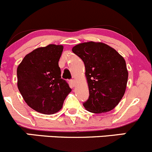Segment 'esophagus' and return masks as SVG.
<instances>
[{"mask_svg": "<svg viewBox=\"0 0 152 152\" xmlns=\"http://www.w3.org/2000/svg\"><path fill=\"white\" fill-rule=\"evenodd\" d=\"M69 83H70L71 86H72V87H75V85H76V81H75V80H71L70 81H69Z\"/></svg>", "mask_w": 152, "mask_h": 152, "instance_id": "obj_1", "label": "esophagus"}]
</instances>
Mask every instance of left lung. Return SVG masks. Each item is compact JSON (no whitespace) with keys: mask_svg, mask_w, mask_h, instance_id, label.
<instances>
[{"mask_svg":"<svg viewBox=\"0 0 152 152\" xmlns=\"http://www.w3.org/2000/svg\"><path fill=\"white\" fill-rule=\"evenodd\" d=\"M85 65L89 99L85 109L94 113L109 112L122 99L128 82L125 60L110 46L102 42L80 43L72 48Z\"/></svg>","mask_w":152,"mask_h":152,"instance_id":"1","label":"left lung"}]
</instances>
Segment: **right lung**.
Returning <instances> with one entry per match:
<instances>
[{"instance_id": "right-lung-1", "label": "right lung", "mask_w": 152, "mask_h": 152, "mask_svg": "<svg viewBox=\"0 0 152 152\" xmlns=\"http://www.w3.org/2000/svg\"><path fill=\"white\" fill-rule=\"evenodd\" d=\"M63 50L61 45L38 48L27 54L17 68L20 93L30 107L41 113L58 112L72 91L61 78L58 62Z\"/></svg>"}]
</instances>
